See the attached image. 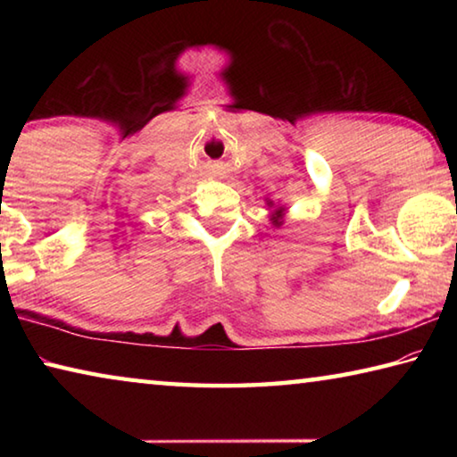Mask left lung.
<instances>
[{
    "instance_id": "8db88e82",
    "label": "left lung",
    "mask_w": 457,
    "mask_h": 457,
    "mask_svg": "<svg viewBox=\"0 0 457 457\" xmlns=\"http://www.w3.org/2000/svg\"><path fill=\"white\" fill-rule=\"evenodd\" d=\"M268 205L274 207L272 215H270V221H272L274 228H280L282 223H284V212H286V210H284L282 205H274V201H270V199H268Z\"/></svg>"
}]
</instances>
